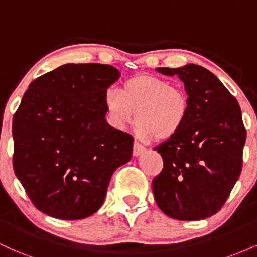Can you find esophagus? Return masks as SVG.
I'll return each mask as SVG.
<instances>
[{
  "instance_id": "esophagus-1",
  "label": "esophagus",
  "mask_w": 257,
  "mask_h": 257,
  "mask_svg": "<svg viewBox=\"0 0 257 257\" xmlns=\"http://www.w3.org/2000/svg\"><path fill=\"white\" fill-rule=\"evenodd\" d=\"M144 151H145V147H144L143 145H140V144L134 143V145H133V155H134L135 157L140 156Z\"/></svg>"
}]
</instances>
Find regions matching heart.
I'll return each mask as SVG.
<instances>
[{"label": "heart", "instance_id": "heart-1", "mask_svg": "<svg viewBox=\"0 0 257 257\" xmlns=\"http://www.w3.org/2000/svg\"><path fill=\"white\" fill-rule=\"evenodd\" d=\"M107 123L123 131L135 114V133L140 138L167 140L180 132L190 112V100L184 89L167 79L139 75L126 79L119 90L104 93Z\"/></svg>", "mask_w": 257, "mask_h": 257}]
</instances>
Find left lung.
I'll return each mask as SVG.
<instances>
[{"label":"left lung","mask_w":257,"mask_h":257,"mask_svg":"<svg viewBox=\"0 0 257 257\" xmlns=\"http://www.w3.org/2000/svg\"><path fill=\"white\" fill-rule=\"evenodd\" d=\"M156 71L178 76L190 100L184 126L155 149L164 163L152 181L156 203L172 219H206L222 208L240 175L246 132L239 104L199 65Z\"/></svg>","instance_id":"8db88e82"}]
</instances>
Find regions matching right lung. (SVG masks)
<instances>
[{"label":"right lung","mask_w":257,"mask_h":257,"mask_svg":"<svg viewBox=\"0 0 257 257\" xmlns=\"http://www.w3.org/2000/svg\"><path fill=\"white\" fill-rule=\"evenodd\" d=\"M104 64H65L29 85L14 114L13 168L40 211L81 220L101 208L133 137L106 122L104 93L119 78Z\"/></svg>","instance_id":"1"}]
</instances>
